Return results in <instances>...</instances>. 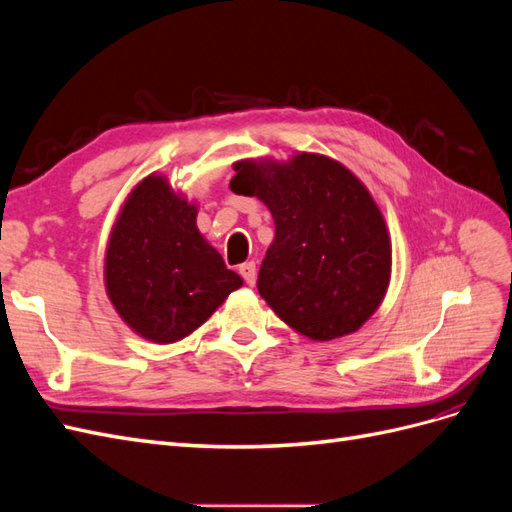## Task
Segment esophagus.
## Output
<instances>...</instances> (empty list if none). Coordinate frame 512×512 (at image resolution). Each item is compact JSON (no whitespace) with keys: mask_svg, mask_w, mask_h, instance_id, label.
<instances>
[{"mask_svg":"<svg viewBox=\"0 0 512 512\" xmlns=\"http://www.w3.org/2000/svg\"><path fill=\"white\" fill-rule=\"evenodd\" d=\"M239 273H241V277L245 280V284H250V286L256 284V262L254 260L243 262V265L239 267Z\"/></svg>","mask_w":512,"mask_h":512,"instance_id":"1","label":"esophagus"}]
</instances>
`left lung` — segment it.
<instances>
[{
	"label": "left lung",
	"mask_w": 512,
	"mask_h": 512,
	"mask_svg": "<svg viewBox=\"0 0 512 512\" xmlns=\"http://www.w3.org/2000/svg\"><path fill=\"white\" fill-rule=\"evenodd\" d=\"M230 190L256 196L275 222L258 292L290 329L314 339L359 331L391 282V237L365 183L342 162L294 153L239 160Z\"/></svg>",
	"instance_id": "left-lung-1"
}]
</instances>
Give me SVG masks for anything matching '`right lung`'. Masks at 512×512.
I'll return each instance as SVG.
<instances>
[{"label": "right lung", "instance_id": "1", "mask_svg": "<svg viewBox=\"0 0 512 512\" xmlns=\"http://www.w3.org/2000/svg\"><path fill=\"white\" fill-rule=\"evenodd\" d=\"M198 207L164 175L134 185L111 228L104 286L115 312L153 344H175L205 324L243 280L200 235Z\"/></svg>", "mask_w": 512, "mask_h": 512}]
</instances>
